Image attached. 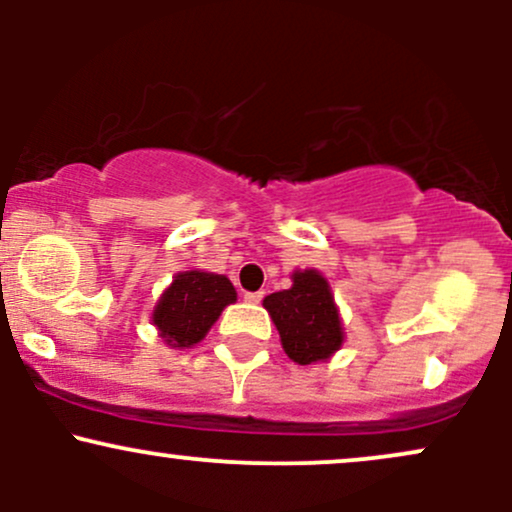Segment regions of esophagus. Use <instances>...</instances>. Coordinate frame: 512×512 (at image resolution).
<instances>
[{"mask_svg": "<svg viewBox=\"0 0 512 512\" xmlns=\"http://www.w3.org/2000/svg\"><path fill=\"white\" fill-rule=\"evenodd\" d=\"M245 301H248V303H260L262 301V298H264V291H255V293H245Z\"/></svg>", "mask_w": 512, "mask_h": 512, "instance_id": "34e87169", "label": "esophagus"}]
</instances>
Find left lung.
Segmentation results:
<instances>
[{"label": "left lung", "mask_w": 512, "mask_h": 512, "mask_svg": "<svg viewBox=\"0 0 512 512\" xmlns=\"http://www.w3.org/2000/svg\"><path fill=\"white\" fill-rule=\"evenodd\" d=\"M291 289L269 293L262 305L276 325L286 356L298 366L325 363L342 349L344 325L330 281L317 269H296Z\"/></svg>", "instance_id": "8db88e82"}]
</instances>
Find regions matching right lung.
<instances>
[{
    "mask_svg": "<svg viewBox=\"0 0 512 512\" xmlns=\"http://www.w3.org/2000/svg\"><path fill=\"white\" fill-rule=\"evenodd\" d=\"M238 301L231 279L204 269H185L161 293L151 313L158 337L170 349H192L207 337L223 308Z\"/></svg>",
    "mask_w": 512,
    "mask_h": 512,
    "instance_id": "add662e5",
    "label": "right lung"
}]
</instances>
